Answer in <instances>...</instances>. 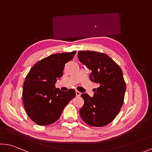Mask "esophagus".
<instances>
[{
	"instance_id": "34e87169",
	"label": "esophagus",
	"mask_w": 152,
	"mask_h": 152,
	"mask_svg": "<svg viewBox=\"0 0 152 152\" xmlns=\"http://www.w3.org/2000/svg\"><path fill=\"white\" fill-rule=\"evenodd\" d=\"M76 95L77 97H79V96H80L81 93L79 92V91H76Z\"/></svg>"
}]
</instances>
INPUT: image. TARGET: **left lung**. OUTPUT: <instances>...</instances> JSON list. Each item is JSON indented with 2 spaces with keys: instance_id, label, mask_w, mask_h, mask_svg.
<instances>
[{
  "instance_id": "left-lung-1",
  "label": "left lung",
  "mask_w": 152,
  "mask_h": 152,
  "mask_svg": "<svg viewBox=\"0 0 152 152\" xmlns=\"http://www.w3.org/2000/svg\"><path fill=\"white\" fill-rule=\"evenodd\" d=\"M78 59L91 71L90 80L99 86L93 97L83 93L81 118L91 126H103L113 121L124 102L126 84L120 67L107 55L91 50H80Z\"/></svg>"
}]
</instances>
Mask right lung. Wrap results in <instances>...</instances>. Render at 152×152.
Returning a JSON list of instances; mask_svg holds the SVG:
<instances>
[{"label":"right lung","instance_id":"right-lung-1","mask_svg":"<svg viewBox=\"0 0 152 152\" xmlns=\"http://www.w3.org/2000/svg\"><path fill=\"white\" fill-rule=\"evenodd\" d=\"M76 51L50 55L34 64L23 86V102L28 116L40 126L51 124L61 116L64 107L76 96L74 89L61 91L55 87L63 76L66 64Z\"/></svg>","mask_w":152,"mask_h":152}]
</instances>
